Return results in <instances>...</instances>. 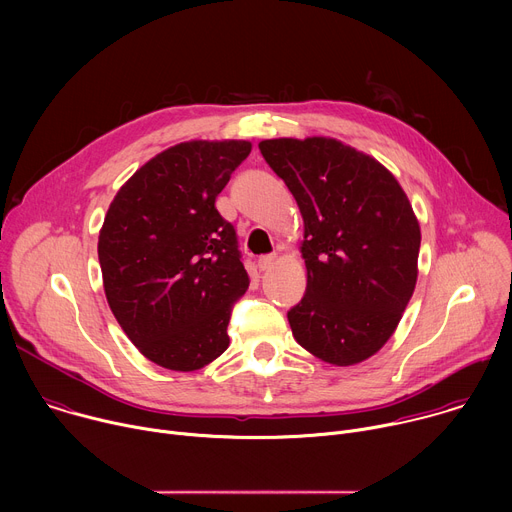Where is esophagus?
<instances>
[{"label":"esophagus","instance_id":"obj_1","mask_svg":"<svg viewBox=\"0 0 512 512\" xmlns=\"http://www.w3.org/2000/svg\"><path fill=\"white\" fill-rule=\"evenodd\" d=\"M257 265H259V271H269V269L275 265V255H263V257H259Z\"/></svg>","mask_w":512,"mask_h":512}]
</instances>
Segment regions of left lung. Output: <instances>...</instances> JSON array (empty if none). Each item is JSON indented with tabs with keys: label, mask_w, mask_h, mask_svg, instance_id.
Wrapping results in <instances>:
<instances>
[{
	"label": "left lung",
	"mask_w": 512,
	"mask_h": 512,
	"mask_svg": "<svg viewBox=\"0 0 512 512\" xmlns=\"http://www.w3.org/2000/svg\"><path fill=\"white\" fill-rule=\"evenodd\" d=\"M302 218L306 296L287 312L314 356L350 367L393 336L417 283L421 231L397 178L334 137L263 139Z\"/></svg>",
	"instance_id": "8db88e82"
}]
</instances>
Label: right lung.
<instances>
[{"label":"right lung","mask_w":512,"mask_h":512,"mask_svg":"<svg viewBox=\"0 0 512 512\" xmlns=\"http://www.w3.org/2000/svg\"><path fill=\"white\" fill-rule=\"evenodd\" d=\"M251 141L192 139L145 162L115 194L99 233L113 316L160 367L190 373L229 348L249 287L237 233L214 202Z\"/></svg>","instance_id":"obj_1"}]
</instances>
